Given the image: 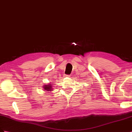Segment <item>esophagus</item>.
I'll list each match as a JSON object with an SVG mask.
<instances>
[{
	"mask_svg": "<svg viewBox=\"0 0 132 132\" xmlns=\"http://www.w3.org/2000/svg\"><path fill=\"white\" fill-rule=\"evenodd\" d=\"M65 76L67 77H70V75H65Z\"/></svg>",
	"mask_w": 132,
	"mask_h": 132,
	"instance_id": "obj_1",
	"label": "esophagus"
}]
</instances>
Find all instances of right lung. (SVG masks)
<instances>
[{"label":"right lung","instance_id":"obj_1","mask_svg":"<svg viewBox=\"0 0 132 132\" xmlns=\"http://www.w3.org/2000/svg\"><path fill=\"white\" fill-rule=\"evenodd\" d=\"M44 89L45 90H46V91H52V87L50 85H44Z\"/></svg>","mask_w":132,"mask_h":132}]
</instances>
